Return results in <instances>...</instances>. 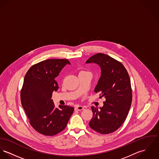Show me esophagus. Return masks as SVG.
Segmentation results:
<instances>
[{
    "mask_svg": "<svg viewBox=\"0 0 159 159\" xmlns=\"http://www.w3.org/2000/svg\"><path fill=\"white\" fill-rule=\"evenodd\" d=\"M83 109H84V107L82 106H80V105H78L75 107V111H82Z\"/></svg>",
    "mask_w": 159,
    "mask_h": 159,
    "instance_id": "obj_1",
    "label": "esophagus"
}]
</instances>
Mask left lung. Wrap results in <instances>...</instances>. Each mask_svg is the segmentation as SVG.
I'll list each match as a JSON object with an SVG mask.
<instances>
[{
  "mask_svg": "<svg viewBox=\"0 0 159 159\" xmlns=\"http://www.w3.org/2000/svg\"><path fill=\"white\" fill-rule=\"evenodd\" d=\"M86 63H95L101 68V76L94 92L104 97L102 107H92L93 116L89 125L102 134L117 130L124 123L130 109L132 89L129 74L124 66L103 53L93 55Z\"/></svg>",
  "mask_w": 159,
  "mask_h": 159,
  "instance_id": "8db88e82",
  "label": "left lung"
}]
</instances>
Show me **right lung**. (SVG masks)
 Masks as SVG:
<instances>
[{
	"label": "right lung",
	"instance_id": "right-lung-1",
	"mask_svg": "<svg viewBox=\"0 0 159 159\" xmlns=\"http://www.w3.org/2000/svg\"><path fill=\"white\" fill-rule=\"evenodd\" d=\"M67 59H50L32 66L26 73L20 91V100L31 126L44 135L52 136L64 130L74 108L69 106L55 107L52 100L59 88L55 78Z\"/></svg>",
	"mask_w": 159,
	"mask_h": 159
}]
</instances>
